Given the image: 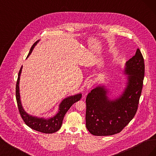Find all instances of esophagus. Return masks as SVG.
Instances as JSON below:
<instances>
[{
	"instance_id": "34e87169",
	"label": "esophagus",
	"mask_w": 156,
	"mask_h": 156,
	"mask_svg": "<svg viewBox=\"0 0 156 156\" xmlns=\"http://www.w3.org/2000/svg\"><path fill=\"white\" fill-rule=\"evenodd\" d=\"M94 81H93L92 79H90L88 81H87V89H90L92 87V86L94 85Z\"/></svg>"
}]
</instances>
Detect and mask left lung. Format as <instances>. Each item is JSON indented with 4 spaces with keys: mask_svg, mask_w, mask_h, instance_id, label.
I'll use <instances>...</instances> for the list:
<instances>
[{
    "mask_svg": "<svg viewBox=\"0 0 156 156\" xmlns=\"http://www.w3.org/2000/svg\"><path fill=\"white\" fill-rule=\"evenodd\" d=\"M128 75L126 87L114 100L104 86H98L86 98V127L91 134L108 136L119 133L133 119L137 111L144 76V58L139 49L126 63Z\"/></svg>",
    "mask_w": 156,
    "mask_h": 156,
    "instance_id": "8db88e82",
    "label": "left lung"
}]
</instances>
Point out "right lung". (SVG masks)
Wrapping results in <instances>:
<instances>
[{
  "label": "right lung",
  "mask_w": 156,
  "mask_h": 156,
  "mask_svg": "<svg viewBox=\"0 0 156 156\" xmlns=\"http://www.w3.org/2000/svg\"><path fill=\"white\" fill-rule=\"evenodd\" d=\"M38 41L39 40H37L33 44L32 48H30L29 53L27 57L30 55L33 49H34L35 45ZM22 68L23 66H21L20 72H19L16 90V100L17 103L18 109L19 111H20L22 119L25 122V123L32 129L41 132V133H55V132L57 131L61 127L66 113L67 112V111L69 109V108L72 107L73 103L81 100L82 94H75L74 96H71L64 99L63 101H62V102H61L60 104L59 105L58 111L56 113V115L53 117L49 118V119H44V118H38L30 115L28 114L27 112H26L24 110V108H23L20 100V86H19V84H20V79L22 71Z\"/></svg>",
  "instance_id": "1"
}]
</instances>
